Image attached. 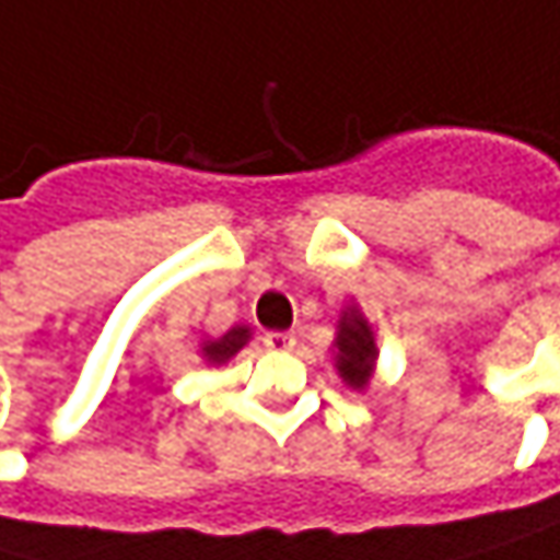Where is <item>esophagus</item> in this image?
<instances>
[{"label": "esophagus", "instance_id": "obj_1", "mask_svg": "<svg viewBox=\"0 0 560 560\" xmlns=\"http://www.w3.org/2000/svg\"><path fill=\"white\" fill-rule=\"evenodd\" d=\"M262 342L276 352H288V349H294V332H266Z\"/></svg>", "mask_w": 560, "mask_h": 560}]
</instances>
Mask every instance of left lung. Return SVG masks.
Instances as JSON below:
<instances>
[{
    "instance_id": "left-lung-1",
    "label": "left lung",
    "mask_w": 560,
    "mask_h": 560,
    "mask_svg": "<svg viewBox=\"0 0 560 560\" xmlns=\"http://www.w3.org/2000/svg\"><path fill=\"white\" fill-rule=\"evenodd\" d=\"M332 369L352 390H369L378 365V336L359 304H346L336 320L332 336Z\"/></svg>"
}]
</instances>
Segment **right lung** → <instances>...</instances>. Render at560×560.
Listing matches in <instances>:
<instances>
[{
  "label": "right lung",
  "instance_id": "add662e5",
  "mask_svg": "<svg viewBox=\"0 0 560 560\" xmlns=\"http://www.w3.org/2000/svg\"><path fill=\"white\" fill-rule=\"evenodd\" d=\"M249 339H253V330H249L246 324H236V327H230V330L221 332V336H201L198 352H201V359H205L208 365H224V362H230Z\"/></svg>",
  "mask_w": 560,
  "mask_h": 560
}]
</instances>
